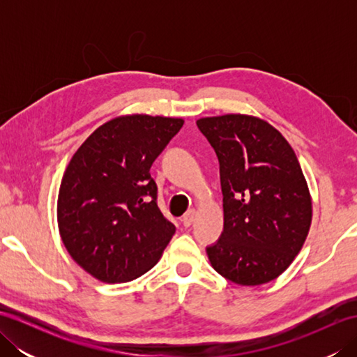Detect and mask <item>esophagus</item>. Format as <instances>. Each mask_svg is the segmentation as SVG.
Returning <instances> with one entry per match:
<instances>
[{
  "label": "esophagus",
  "instance_id": "esophagus-1",
  "mask_svg": "<svg viewBox=\"0 0 357 357\" xmlns=\"http://www.w3.org/2000/svg\"><path fill=\"white\" fill-rule=\"evenodd\" d=\"M193 219H195V210H193V208H190V210H187V211H185V213H184V216H183V219H181V221H183L184 227H190V225H192V222H193Z\"/></svg>",
  "mask_w": 357,
  "mask_h": 357
}]
</instances>
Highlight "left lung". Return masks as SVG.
Instances as JSON below:
<instances>
[{"label": "left lung", "mask_w": 357, "mask_h": 357, "mask_svg": "<svg viewBox=\"0 0 357 357\" xmlns=\"http://www.w3.org/2000/svg\"><path fill=\"white\" fill-rule=\"evenodd\" d=\"M215 149L224 231L207 255L239 285L276 279L301 252L312 224V196L290 144L267 121L222 115L196 121Z\"/></svg>", "instance_id": "left-lung-1"}]
</instances>
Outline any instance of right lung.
I'll list each match as a JSON object with an SVG mask.
<instances>
[{"label": "right lung", "instance_id": "right-lung-1", "mask_svg": "<svg viewBox=\"0 0 357 357\" xmlns=\"http://www.w3.org/2000/svg\"><path fill=\"white\" fill-rule=\"evenodd\" d=\"M181 118L119 116L82 142L58 193L59 234L79 267L107 284L147 273L176 231L158 207L150 167Z\"/></svg>", "mask_w": 357, "mask_h": 357}]
</instances>
